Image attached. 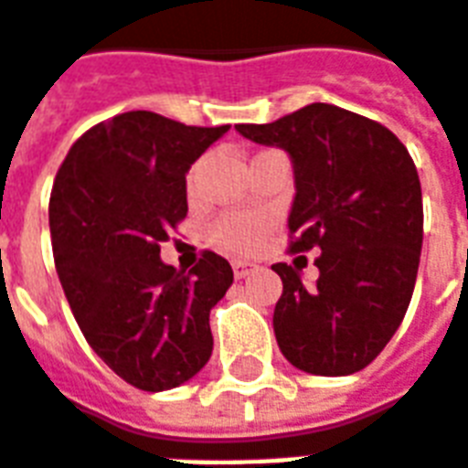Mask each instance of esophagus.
Instances as JSON below:
<instances>
[{
  "instance_id": "esophagus-1",
  "label": "esophagus",
  "mask_w": 468,
  "mask_h": 468,
  "mask_svg": "<svg viewBox=\"0 0 468 468\" xmlns=\"http://www.w3.org/2000/svg\"><path fill=\"white\" fill-rule=\"evenodd\" d=\"M231 269H234V276H237V279H247L249 273L256 271V263L234 261V263H231Z\"/></svg>"
}]
</instances>
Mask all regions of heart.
I'll return each instance as SVG.
<instances>
[{"mask_svg": "<svg viewBox=\"0 0 468 468\" xmlns=\"http://www.w3.org/2000/svg\"><path fill=\"white\" fill-rule=\"evenodd\" d=\"M195 182V175H189V187ZM271 229V219L266 214L256 212H234L224 214L214 221L212 239L217 247L231 254H251L261 247L263 239Z\"/></svg>", "mask_w": 468, "mask_h": 468, "instance_id": "b5f03b06", "label": "heart"}]
</instances>
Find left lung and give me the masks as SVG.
Here are the masks:
<instances>
[{
	"label": "left lung",
	"instance_id": "left-lung-1",
	"mask_svg": "<svg viewBox=\"0 0 468 468\" xmlns=\"http://www.w3.org/2000/svg\"><path fill=\"white\" fill-rule=\"evenodd\" d=\"M237 130L286 150L296 180L291 251L321 249V276L311 288L293 266H271L283 281L273 311L281 353L323 378L363 370L412 301L424 229L412 157L385 125L330 103Z\"/></svg>",
	"mask_w": 468,
	"mask_h": 468
}]
</instances>
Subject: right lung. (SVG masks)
<instances>
[{
  "label": "right lung",
  "instance_id": "add662e5",
  "mask_svg": "<svg viewBox=\"0 0 468 468\" xmlns=\"http://www.w3.org/2000/svg\"><path fill=\"white\" fill-rule=\"evenodd\" d=\"M229 130L130 111L83 133L56 175L48 227L73 315L115 375L145 392L180 388L212 355L209 311L234 281L205 251L189 273L160 259L187 217V175Z\"/></svg>",
  "mask_w": 468,
  "mask_h": 468
}]
</instances>
